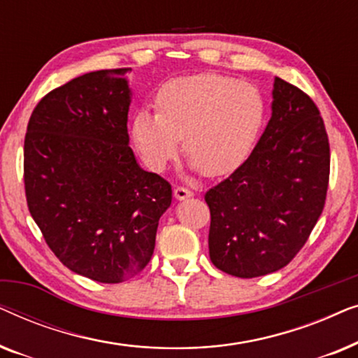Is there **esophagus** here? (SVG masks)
<instances>
[{
	"label": "esophagus",
	"mask_w": 358,
	"mask_h": 358,
	"mask_svg": "<svg viewBox=\"0 0 358 358\" xmlns=\"http://www.w3.org/2000/svg\"><path fill=\"white\" fill-rule=\"evenodd\" d=\"M174 197L178 200H185L189 197H192V192L187 187H176L174 189Z\"/></svg>",
	"instance_id": "1"
}]
</instances>
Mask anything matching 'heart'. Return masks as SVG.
Instances as JSON below:
<instances>
[{
    "instance_id": "b5f03b06",
    "label": "heart",
    "mask_w": 358,
    "mask_h": 358,
    "mask_svg": "<svg viewBox=\"0 0 358 358\" xmlns=\"http://www.w3.org/2000/svg\"><path fill=\"white\" fill-rule=\"evenodd\" d=\"M158 114L136 112L131 140L151 169L163 171L180 150L207 176L231 173L251 153L264 120L257 87L202 73L168 81L156 96Z\"/></svg>"
}]
</instances>
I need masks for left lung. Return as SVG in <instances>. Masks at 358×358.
Masks as SVG:
<instances>
[{"mask_svg": "<svg viewBox=\"0 0 358 358\" xmlns=\"http://www.w3.org/2000/svg\"><path fill=\"white\" fill-rule=\"evenodd\" d=\"M272 117L249 158L205 194L213 266L252 278L280 271L324 208L329 140L313 99L275 78Z\"/></svg>", "mask_w": 358, "mask_h": 358, "instance_id": "8db88e82", "label": "left lung"}]
</instances>
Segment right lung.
<instances>
[{
	"mask_svg": "<svg viewBox=\"0 0 358 358\" xmlns=\"http://www.w3.org/2000/svg\"><path fill=\"white\" fill-rule=\"evenodd\" d=\"M129 68L86 73L43 96L24 140L27 207L63 266L101 283L129 280L155 251L171 184L129 146Z\"/></svg>",
	"mask_w": 358,
	"mask_h": 358,
	"instance_id": "1",
	"label": "right lung"
}]
</instances>
